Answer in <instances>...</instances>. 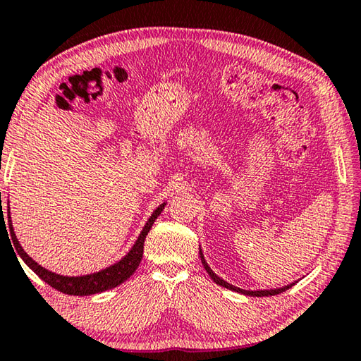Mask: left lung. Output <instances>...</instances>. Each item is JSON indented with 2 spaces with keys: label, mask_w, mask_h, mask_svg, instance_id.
I'll return each mask as SVG.
<instances>
[{
  "label": "left lung",
  "mask_w": 361,
  "mask_h": 361,
  "mask_svg": "<svg viewBox=\"0 0 361 361\" xmlns=\"http://www.w3.org/2000/svg\"><path fill=\"white\" fill-rule=\"evenodd\" d=\"M199 255H200V259H202V264H204V267H205V271L209 272V276L212 277L213 282L218 283L219 286H224V288H229V290H232V291L242 293V295H247V296H274V295H279V293H283V291H286V290L291 288V286H293V283H290V285L283 286V288H276V290H261V291H248V290L237 288V286L231 285V283H228V282H224L223 279H219V277L216 276V274L212 271L210 266L207 264V261H205V258H204V255H202V250H199Z\"/></svg>",
  "instance_id": "1"
}]
</instances>
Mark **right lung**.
<instances>
[{
	"label": "right lung",
	"instance_id": "obj_1",
	"mask_svg": "<svg viewBox=\"0 0 361 361\" xmlns=\"http://www.w3.org/2000/svg\"><path fill=\"white\" fill-rule=\"evenodd\" d=\"M164 205H159L157 209L152 212L151 218L148 219V223L145 224V228L142 231V234L138 235V239L135 242V245L132 247V250L127 253L124 258L121 261L116 262V264L109 266L103 271H99L95 274H89V276H81V277H65V276H59V274H54L51 271H47L42 266H39L38 262L33 261L30 256L23 252V248L20 247L19 240L14 234V229H12V223H11V216H9V231H11V240L14 242V250L17 255L25 261V264L32 269L35 274L44 280L47 285H51L52 288L59 290L60 293H65V295H73V296H87V295H95V293H102L106 290H111L114 286L121 285L122 282H126L133 272L137 271V267L140 266V261L143 258V245H145V239L148 235V232L151 229V226L154 224L156 218L161 215V212L164 209ZM4 216L1 215V219Z\"/></svg>",
	"mask_w": 361,
	"mask_h": 361
}]
</instances>
